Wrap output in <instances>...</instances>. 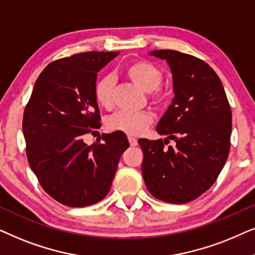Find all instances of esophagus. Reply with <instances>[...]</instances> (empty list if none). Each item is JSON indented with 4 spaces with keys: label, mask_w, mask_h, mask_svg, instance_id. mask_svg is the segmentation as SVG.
<instances>
[{
    "label": "esophagus",
    "mask_w": 255,
    "mask_h": 255,
    "mask_svg": "<svg viewBox=\"0 0 255 255\" xmlns=\"http://www.w3.org/2000/svg\"><path fill=\"white\" fill-rule=\"evenodd\" d=\"M128 142H130L131 146H137L138 141H137V139H135L134 137H132V135H128Z\"/></svg>",
    "instance_id": "obj_1"
}]
</instances>
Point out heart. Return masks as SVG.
I'll return each instance as SVG.
<instances>
[{"mask_svg": "<svg viewBox=\"0 0 255 255\" xmlns=\"http://www.w3.org/2000/svg\"><path fill=\"white\" fill-rule=\"evenodd\" d=\"M125 74L142 90L149 93L152 99L156 102L165 101L166 95L159 88L162 81V72L147 60H137L128 64L124 69ZM114 80L107 75L101 78L95 86L96 102L103 108L113 106ZM153 116L149 111H118L108 120V128L110 130L122 131L125 133L138 135L140 134L149 124Z\"/></svg>", "mask_w": 255, "mask_h": 255, "instance_id": "1", "label": "heart"}]
</instances>
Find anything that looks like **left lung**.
Instances as JSON below:
<instances>
[{"mask_svg":"<svg viewBox=\"0 0 255 255\" xmlns=\"http://www.w3.org/2000/svg\"><path fill=\"white\" fill-rule=\"evenodd\" d=\"M166 60L173 78L172 103L156 125L166 135L139 139L141 173L152 196L182 204L201 196L217 179L230 152L232 114L216 72L201 59L173 50L151 51ZM174 140L167 149L164 144Z\"/></svg>","mask_w":255,"mask_h":255,"instance_id":"obj_1","label":"left lung"}]
</instances>
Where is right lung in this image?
Masks as SVG:
<instances>
[{"label":"right lung","mask_w":255,"mask_h":255,"mask_svg":"<svg viewBox=\"0 0 255 255\" xmlns=\"http://www.w3.org/2000/svg\"><path fill=\"white\" fill-rule=\"evenodd\" d=\"M120 52H86L51 62L38 76L24 110L23 134L29 165L43 189L61 204L82 208L109 193L124 132L102 134L87 145L85 134L100 128L95 99L97 73Z\"/></svg>","instance_id":"1"}]
</instances>
